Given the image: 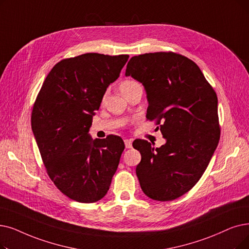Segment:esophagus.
Masks as SVG:
<instances>
[{"label": "esophagus", "mask_w": 249, "mask_h": 249, "mask_svg": "<svg viewBox=\"0 0 249 249\" xmlns=\"http://www.w3.org/2000/svg\"><path fill=\"white\" fill-rule=\"evenodd\" d=\"M124 142H125L126 148H131L132 147V140L131 139H125Z\"/></svg>", "instance_id": "obj_1"}]
</instances>
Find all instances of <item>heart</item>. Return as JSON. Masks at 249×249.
<instances>
[{
	"mask_svg": "<svg viewBox=\"0 0 249 249\" xmlns=\"http://www.w3.org/2000/svg\"><path fill=\"white\" fill-rule=\"evenodd\" d=\"M136 86H139V83L134 81V80H131V79H127V80H124L120 83V85H119V89H120V91L124 94L128 93L129 91H131L133 89H135Z\"/></svg>",
	"mask_w": 249,
	"mask_h": 249,
	"instance_id": "1",
	"label": "heart"
}]
</instances>
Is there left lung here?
I'll return each instance as SVG.
<instances>
[{"label": "left lung", "mask_w": 249, "mask_h": 249, "mask_svg": "<svg viewBox=\"0 0 249 249\" xmlns=\"http://www.w3.org/2000/svg\"><path fill=\"white\" fill-rule=\"evenodd\" d=\"M125 75L144 86L146 118L160 125L167 140L160 147L133 142L142 155L136 167L140 187L151 199L174 200L196 184L218 146L217 93L196 63L173 52L134 56Z\"/></svg>", "instance_id": "1"}]
</instances>
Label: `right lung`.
Masks as SVG:
<instances>
[{"label": "right lung", "mask_w": 249, "mask_h": 249, "mask_svg": "<svg viewBox=\"0 0 249 249\" xmlns=\"http://www.w3.org/2000/svg\"><path fill=\"white\" fill-rule=\"evenodd\" d=\"M129 56L88 53L63 59L48 74L31 113V127L53 184L83 203L109 190L125 148L120 136L92 140L89 129L110 83Z\"/></svg>", "instance_id": "obj_1"}]
</instances>
